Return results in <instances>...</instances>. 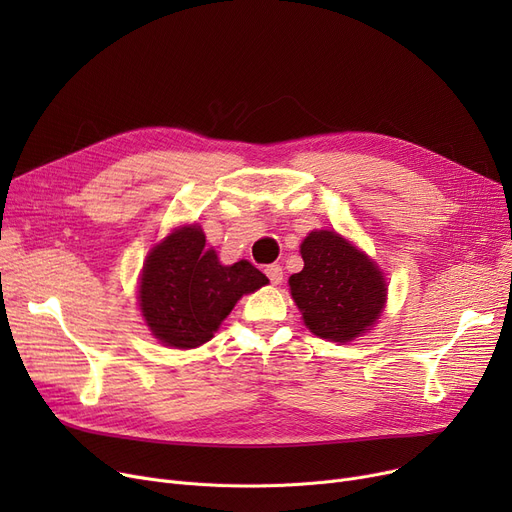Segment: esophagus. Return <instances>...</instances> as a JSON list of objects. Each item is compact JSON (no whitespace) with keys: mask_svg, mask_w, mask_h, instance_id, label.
Segmentation results:
<instances>
[{"mask_svg":"<svg viewBox=\"0 0 512 512\" xmlns=\"http://www.w3.org/2000/svg\"><path fill=\"white\" fill-rule=\"evenodd\" d=\"M265 274H267V278H270V282H272V284H280V282L284 280L282 265H278V263L267 265V267H265Z\"/></svg>","mask_w":512,"mask_h":512,"instance_id":"34e87169","label":"esophagus"}]
</instances>
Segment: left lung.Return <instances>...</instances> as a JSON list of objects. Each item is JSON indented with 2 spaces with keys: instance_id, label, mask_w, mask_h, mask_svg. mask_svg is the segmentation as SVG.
Returning <instances> with one entry per match:
<instances>
[{
  "instance_id": "obj_1",
  "label": "left lung",
  "mask_w": 512,
  "mask_h": 512,
  "mask_svg": "<svg viewBox=\"0 0 512 512\" xmlns=\"http://www.w3.org/2000/svg\"><path fill=\"white\" fill-rule=\"evenodd\" d=\"M301 257L305 267L288 284L305 326L330 342L363 336L386 305L388 288L380 267L334 230L311 232Z\"/></svg>"
}]
</instances>
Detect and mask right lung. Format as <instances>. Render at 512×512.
Wrapping results in <instances>:
<instances>
[{
    "instance_id": "add662e5",
    "label": "right lung",
    "mask_w": 512,
    "mask_h": 512,
    "mask_svg": "<svg viewBox=\"0 0 512 512\" xmlns=\"http://www.w3.org/2000/svg\"><path fill=\"white\" fill-rule=\"evenodd\" d=\"M267 282L247 259L222 265L215 249H205L199 224L180 226L149 251L139 282V307L161 344L197 348L213 338L242 294Z\"/></svg>"
}]
</instances>
